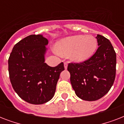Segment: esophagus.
<instances>
[{
	"label": "esophagus",
	"instance_id": "1",
	"mask_svg": "<svg viewBox=\"0 0 124 124\" xmlns=\"http://www.w3.org/2000/svg\"><path fill=\"white\" fill-rule=\"evenodd\" d=\"M64 68H65V70H67V68H68V62H64Z\"/></svg>",
	"mask_w": 124,
	"mask_h": 124
}]
</instances>
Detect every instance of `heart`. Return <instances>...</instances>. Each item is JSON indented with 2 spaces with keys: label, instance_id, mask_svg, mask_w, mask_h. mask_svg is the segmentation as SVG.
Returning <instances> with one entry per match:
<instances>
[{
  "label": "heart",
  "instance_id": "heart-1",
  "mask_svg": "<svg viewBox=\"0 0 124 124\" xmlns=\"http://www.w3.org/2000/svg\"><path fill=\"white\" fill-rule=\"evenodd\" d=\"M97 40L93 36H71L60 40L56 44L57 52L68 55L72 61L83 62L90 58L97 48Z\"/></svg>",
  "mask_w": 124,
  "mask_h": 124
}]
</instances>
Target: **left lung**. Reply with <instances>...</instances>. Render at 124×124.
Masks as SVG:
<instances>
[{
    "label": "left lung",
    "mask_w": 124,
    "mask_h": 124,
    "mask_svg": "<svg viewBox=\"0 0 124 124\" xmlns=\"http://www.w3.org/2000/svg\"><path fill=\"white\" fill-rule=\"evenodd\" d=\"M98 48L85 62L68 64L70 81L77 96L82 100L95 101L106 94L116 75V55L108 39L97 35Z\"/></svg>",
    "instance_id": "left-lung-1"
}]
</instances>
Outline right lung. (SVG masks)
<instances>
[{"label":"right lung","instance_id":"obj_1","mask_svg":"<svg viewBox=\"0 0 124 124\" xmlns=\"http://www.w3.org/2000/svg\"><path fill=\"white\" fill-rule=\"evenodd\" d=\"M48 40L42 35H31L15 45L8 60L9 78L15 91L30 104H42L52 99L60 73L61 62L56 67L45 63Z\"/></svg>","mask_w":124,"mask_h":124}]
</instances>
